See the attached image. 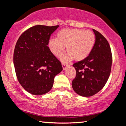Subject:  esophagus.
Here are the masks:
<instances>
[{
    "label": "esophagus",
    "instance_id": "34e87169",
    "mask_svg": "<svg viewBox=\"0 0 126 126\" xmlns=\"http://www.w3.org/2000/svg\"><path fill=\"white\" fill-rule=\"evenodd\" d=\"M62 67H63V70H64L66 69V66L64 64H63H63H62Z\"/></svg>",
    "mask_w": 126,
    "mask_h": 126
}]
</instances>
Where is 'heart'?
Here are the masks:
<instances>
[{
    "label": "heart",
    "mask_w": 126,
    "mask_h": 126,
    "mask_svg": "<svg viewBox=\"0 0 126 126\" xmlns=\"http://www.w3.org/2000/svg\"><path fill=\"white\" fill-rule=\"evenodd\" d=\"M95 36L91 31L77 29H63L57 34V38L51 39L48 45L56 57L60 56L66 48L67 53L61 60L64 63L73 59L80 62L85 59L92 52L95 44Z\"/></svg>",
    "instance_id": "1"
}]
</instances>
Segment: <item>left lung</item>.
Wrapping results in <instances>:
<instances>
[{"label":"left lung","instance_id":"left-lung-1","mask_svg":"<svg viewBox=\"0 0 126 126\" xmlns=\"http://www.w3.org/2000/svg\"><path fill=\"white\" fill-rule=\"evenodd\" d=\"M96 41L85 59L73 65L76 76L72 81L74 91L80 96L90 97L103 88L110 76L112 55L110 45L100 33L93 29Z\"/></svg>","mask_w":126,"mask_h":126}]
</instances>
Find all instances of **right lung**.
Returning <instances> with one entry per match:
<instances>
[{
	"mask_svg": "<svg viewBox=\"0 0 126 126\" xmlns=\"http://www.w3.org/2000/svg\"><path fill=\"white\" fill-rule=\"evenodd\" d=\"M59 26L32 27L21 34L15 46L13 63L18 81L33 95L49 92L55 76L63 70L47 46L51 34Z\"/></svg>",
	"mask_w": 126,
	"mask_h": 126,
	"instance_id": "obj_1",
	"label": "right lung"
}]
</instances>
